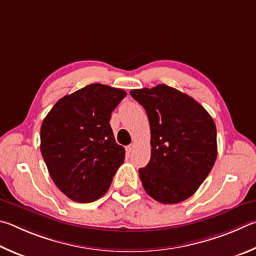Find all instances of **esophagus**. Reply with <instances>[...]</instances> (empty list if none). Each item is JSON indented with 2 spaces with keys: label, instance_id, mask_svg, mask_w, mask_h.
<instances>
[{
  "label": "esophagus",
  "instance_id": "1",
  "mask_svg": "<svg viewBox=\"0 0 256 256\" xmlns=\"http://www.w3.org/2000/svg\"><path fill=\"white\" fill-rule=\"evenodd\" d=\"M134 150H135V145H134V144H130V145H128L127 147H126V150H127L128 153H132Z\"/></svg>",
  "mask_w": 256,
  "mask_h": 256
}]
</instances>
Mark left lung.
I'll use <instances>...</instances> for the list:
<instances>
[{
	"mask_svg": "<svg viewBox=\"0 0 256 256\" xmlns=\"http://www.w3.org/2000/svg\"><path fill=\"white\" fill-rule=\"evenodd\" d=\"M130 96L150 120V160L138 171L147 194L170 204L190 198L217 158L212 116L194 98L165 84L132 90Z\"/></svg>",
	"mask_w": 256,
	"mask_h": 256,
	"instance_id": "obj_1",
	"label": "left lung"
}]
</instances>
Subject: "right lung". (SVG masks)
<instances>
[{
	"mask_svg": "<svg viewBox=\"0 0 256 256\" xmlns=\"http://www.w3.org/2000/svg\"><path fill=\"white\" fill-rule=\"evenodd\" d=\"M127 96L94 83L56 102L40 129V150L50 178L73 201H96L110 188L124 160L110 127L112 111Z\"/></svg>",
	"mask_w": 256,
	"mask_h": 256,
	"instance_id": "obj_1",
	"label": "right lung"
}]
</instances>
